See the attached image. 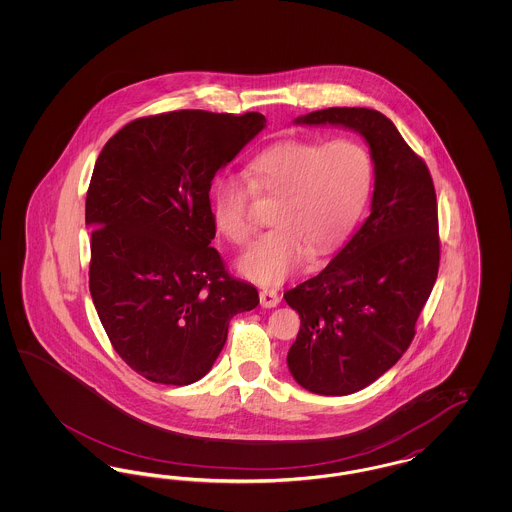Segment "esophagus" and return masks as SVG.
I'll return each instance as SVG.
<instances>
[{
  "instance_id": "1",
  "label": "esophagus",
  "mask_w": 512,
  "mask_h": 512,
  "mask_svg": "<svg viewBox=\"0 0 512 512\" xmlns=\"http://www.w3.org/2000/svg\"><path fill=\"white\" fill-rule=\"evenodd\" d=\"M259 299H261V307H265V309H272L280 303V295L276 290H263L259 293Z\"/></svg>"
}]
</instances>
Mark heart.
<instances>
[{"label":"heart","instance_id":"1","mask_svg":"<svg viewBox=\"0 0 512 512\" xmlns=\"http://www.w3.org/2000/svg\"><path fill=\"white\" fill-rule=\"evenodd\" d=\"M244 178L222 174L211 192L220 234L245 245L255 230L249 215L253 192L278 197L272 228L240 259V272L259 284H278L309 255L332 249L359 217L372 182L365 147L341 138L326 144L288 140L263 149Z\"/></svg>","mask_w":512,"mask_h":512}]
</instances>
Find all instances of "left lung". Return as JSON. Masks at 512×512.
<instances>
[{"instance_id": "1", "label": "left lung", "mask_w": 512, "mask_h": 512, "mask_svg": "<svg viewBox=\"0 0 512 512\" xmlns=\"http://www.w3.org/2000/svg\"><path fill=\"white\" fill-rule=\"evenodd\" d=\"M293 122L361 134L374 163L368 219L326 267L284 293L301 318L288 351L293 380L318 395H349L413 341L438 278L436 190L426 163L380 111L330 107Z\"/></svg>"}]
</instances>
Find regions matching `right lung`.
Masks as SVG:
<instances>
[{
	"mask_svg": "<svg viewBox=\"0 0 512 512\" xmlns=\"http://www.w3.org/2000/svg\"><path fill=\"white\" fill-rule=\"evenodd\" d=\"M261 113L172 111L136 119L101 149L86 195L90 293L122 361L188 386L219 357L228 324L259 305L211 247V180L263 128Z\"/></svg>",
	"mask_w": 512,
	"mask_h": 512,
	"instance_id": "1",
	"label": "right lung"
}]
</instances>
